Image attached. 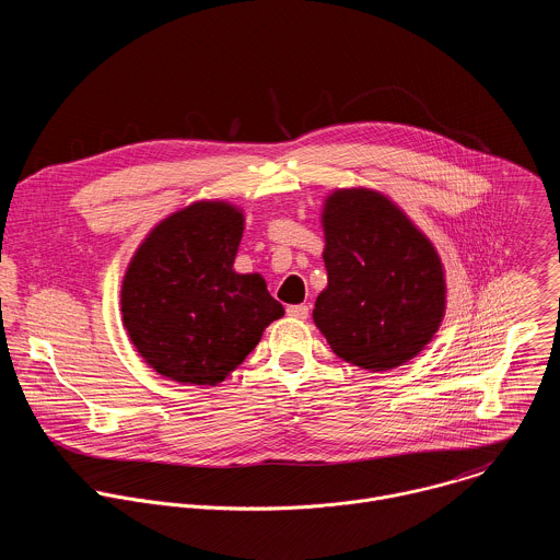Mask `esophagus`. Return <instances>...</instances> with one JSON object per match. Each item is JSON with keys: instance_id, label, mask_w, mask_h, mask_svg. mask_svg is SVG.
Masks as SVG:
<instances>
[{"instance_id": "esophagus-1", "label": "esophagus", "mask_w": 560, "mask_h": 560, "mask_svg": "<svg viewBox=\"0 0 560 560\" xmlns=\"http://www.w3.org/2000/svg\"><path fill=\"white\" fill-rule=\"evenodd\" d=\"M288 314H290L292 318L305 320V318L310 316V307H307L305 303H299V305H290V307H288Z\"/></svg>"}]
</instances>
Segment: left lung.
<instances>
[{
  "instance_id": "8db88e82",
  "label": "left lung",
  "mask_w": 560,
  "mask_h": 560,
  "mask_svg": "<svg viewBox=\"0 0 560 560\" xmlns=\"http://www.w3.org/2000/svg\"><path fill=\"white\" fill-rule=\"evenodd\" d=\"M327 288L312 318L331 351L369 371L416 358L446 312V277L431 240L387 196L336 189L320 213Z\"/></svg>"
}]
</instances>
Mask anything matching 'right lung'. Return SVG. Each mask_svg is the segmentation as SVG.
Masks as SVG:
<instances>
[{"label": "right lung", "mask_w": 560, "mask_h": 560, "mask_svg": "<svg viewBox=\"0 0 560 560\" xmlns=\"http://www.w3.org/2000/svg\"><path fill=\"white\" fill-rule=\"evenodd\" d=\"M242 235V209L200 200L158 222L133 253L120 288L122 325L160 376L215 387L283 316L261 275L235 272Z\"/></svg>", "instance_id": "1"}]
</instances>
